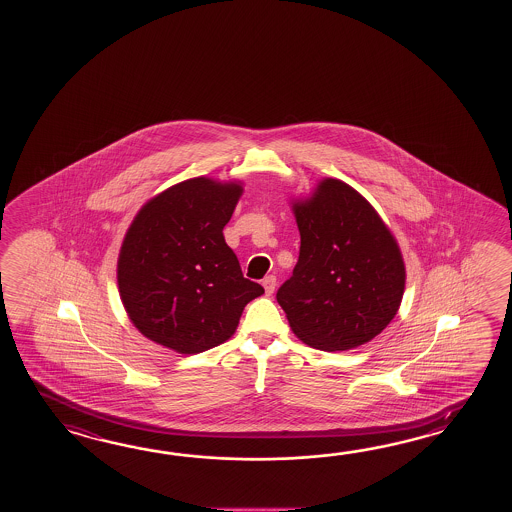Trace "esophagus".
<instances>
[{
	"label": "esophagus",
	"instance_id": "34e87169",
	"mask_svg": "<svg viewBox=\"0 0 512 512\" xmlns=\"http://www.w3.org/2000/svg\"><path fill=\"white\" fill-rule=\"evenodd\" d=\"M263 287H265V294L267 296H271L272 293H274V289H276V276H265L263 278Z\"/></svg>",
	"mask_w": 512,
	"mask_h": 512
}]
</instances>
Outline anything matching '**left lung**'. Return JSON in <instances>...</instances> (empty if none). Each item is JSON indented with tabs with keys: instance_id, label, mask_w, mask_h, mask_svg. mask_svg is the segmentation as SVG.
I'll list each match as a JSON object with an SVG mask.
<instances>
[{
	"instance_id": "8db88e82",
	"label": "left lung",
	"mask_w": 512,
	"mask_h": 512,
	"mask_svg": "<svg viewBox=\"0 0 512 512\" xmlns=\"http://www.w3.org/2000/svg\"><path fill=\"white\" fill-rule=\"evenodd\" d=\"M300 256L276 293L294 335L311 348L346 351L377 337L403 300V254L355 188L324 179L296 201Z\"/></svg>"
}]
</instances>
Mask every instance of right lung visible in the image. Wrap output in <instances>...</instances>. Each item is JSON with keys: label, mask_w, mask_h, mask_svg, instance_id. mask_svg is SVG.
<instances>
[{"label": "right lung", "mask_w": 512, "mask_h": 512, "mask_svg": "<svg viewBox=\"0 0 512 512\" xmlns=\"http://www.w3.org/2000/svg\"><path fill=\"white\" fill-rule=\"evenodd\" d=\"M241 192L240 183L196 177L139 210L120 247L117 280L144 337L183 355L216 348L263 294L223 238Z\"/></svg>", "instance_id": "obj_1"}]
</instances>
